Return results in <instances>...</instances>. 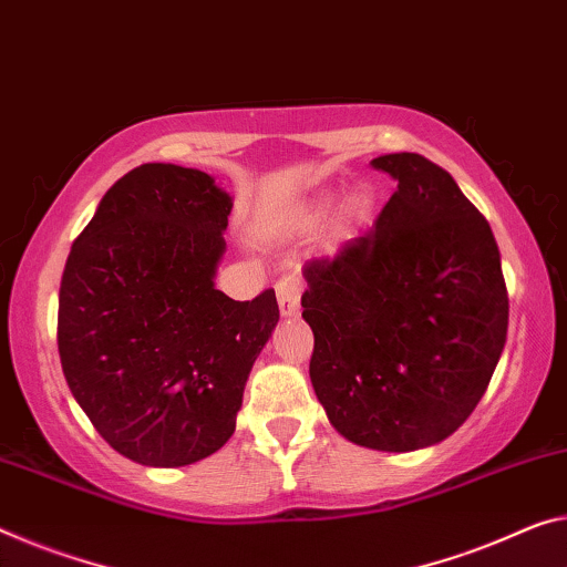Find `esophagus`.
<instances>
[{"label": "esophagus", "instance_id": "obj_1", "mask_svg": "<svg viewBox=\"0 0 567 567\" xmlns=\"http://www.w3.org/2000/svg\"><path fill=\"white\" fill-rule=\"evenodd\" d=\"M276 296H278V309L284 317H293L299 311L301 301V278L296 274H284L276 281Z\"/></svg>", "mask_w": 567, "mask_h": 567}]
</instances>
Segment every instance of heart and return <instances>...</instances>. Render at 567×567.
I'll return each mask as SVG.
<instances>
[{
  "instance_id": "b5f03b06",
  "label": "heart",
  "mask_w": 567,
  "mask_h": 567,
  "mask_svg": "<svg viewBox=\"0 0 567 567\" xmlns=\"http://www.w3.org/2000/svg\"><path fill=\"white\" fill-rule=\"evenodd\" d=\"M368 210H370V197L364 195V193L350 195V199H347V205H344V215L350 217V220H354V223H360L362 217L368 215Z\"/></svg>"
}]
</instances>
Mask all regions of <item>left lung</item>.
<instances>
[{"mask_svg": "<svg viewBox=\"0 0 567 567\" xmlns=\"http://www.w3.org/2000/svg\"><path fill=\"white\" fill-rule=\"evenodd\" d=\"M372 164L398 179L372 230L303 266L309 374L344 439L415 451L454 433L486 393L509 296L489 223L446 169L413 152Z\"/></svg>", "mask_w": 567, "mask_h": 567, "instance_id": "left-lung-1", "label": "left lung"}]
</instances>
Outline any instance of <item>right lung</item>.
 I'll return each mask as SVG.
<instances>
[{"label": "right lung", "mask_w": 567, "mask_h": 567, "mask_svg": "<svg viewBox=\"0 0 567 567\" xmlns=\"http://www.w3.org/2000/svg\"><path fill=\"white\" fill-rule=\"evenodd\" d=\"M233 199L210 174L142 164L103 195L60 281L58 352L93 429L144 466L225 446L278 321L274 289L233 301L213 276Z\"/></svg>", "instance_id": "right-lung-1"}]
</instances>
